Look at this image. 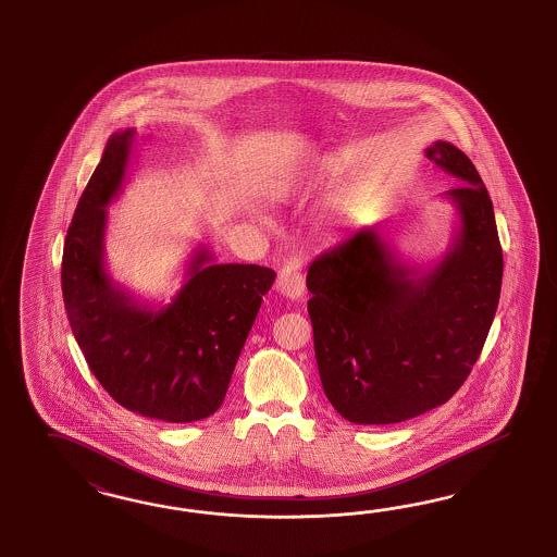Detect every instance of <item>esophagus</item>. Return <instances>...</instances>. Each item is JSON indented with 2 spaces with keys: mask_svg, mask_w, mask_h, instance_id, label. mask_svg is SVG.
Instances as JSON below:
<instances>
[{
  "mask_svg": "<svg viewBox=\"0 0 557 557\" xmlns=\"http://www.w3.org/2000/svg\"><path fill=\"white\" fill-rule=\"evenodd\" d=\"M304 275L296 261H287L277 277V292L289 300H300L304 296Z\"/></svg>",
  "mask_w": 557,
  "mask_h": 557,
  "instance_id": "34e87169",
  "label": "esophagus"
}]
</instances>
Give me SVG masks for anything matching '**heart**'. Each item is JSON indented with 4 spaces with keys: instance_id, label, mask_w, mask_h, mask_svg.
<instances>
[{
    "instance_id": "obj_1",
    "label": "heart",
    "mask_w": 557,
    "mask_h": 557,
    "mask_svg": "<svg viewBox=\"0 0 557 557\" xmlns=\"http://www.w3.org/2000/svg\"><path fill=\"white\" fill-rule=\"evenodd\" d=\"M337 175L338 165L333 159H324L321 165L317 168V171H314V180H333V177H337ZM355 206H357L355 191H351V189H349V191H343V194H338L331 202L324 206V219L333 220V222L347 219V216L354 214Z\"/></svg>"
}]
</instances>
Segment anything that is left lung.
I'll return each mask as SVG.
<instances>
[{
  "label": "left lung",
  "instance_id": "left-lung-1",
  "mask_svg": "<svg viewBox=\"0 0 557 557\" xmlns=\"http://www.w3.org/2000/svg\"><path fill=\"white\" fill-rule=\"evenodd\" d=\"M426 159L457 177L443 196L457 226L437 261L406 263L375 226L312 261L308 314L322 388L355 424L408 421L445 405L470 375L494 321L503 249L488 189L447 140Z\"/></svg>",
  "mask_w": 557,
  "mask_h": 557
}]
</instances>
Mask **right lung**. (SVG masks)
I'll return each instance as SVG.
<instances>
[{"label": "right lung", "mask_w": 557, "mask_h": 557, "mask_svg": "<svg viewBox=\"0 0 557 557\" xmlns=\"http://www.w3.org/2000/svg\"><path fill=\"white\" fill-rule=\"evenodd\" d=\"M135 131L108 138L71 220L61 286L69 324L103 389L136 414L202 421L219 410L275 271L216 263L200 245L169 304L138 300L106 265L108 206L126 180Z\"/></svg>", "instance_id": "1"}]
</instances>
